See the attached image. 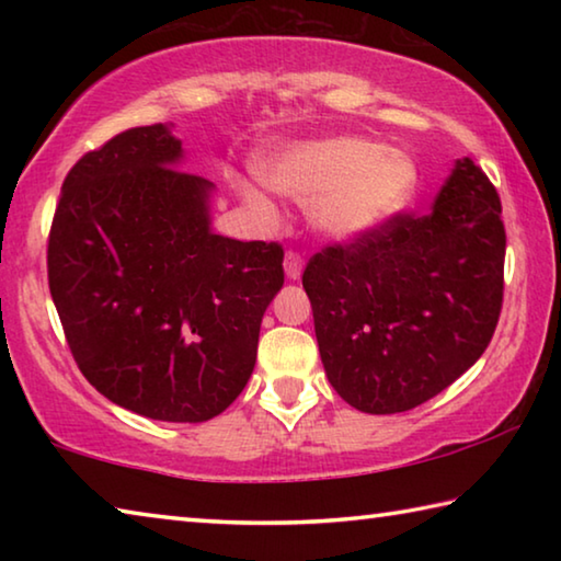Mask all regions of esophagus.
Returning <instances> with one entry per match:
<instances>
[{
    "instance_id": "obj_1",
    "label": "esophagus",
    "mask_w": 561,
    "mask_h": 561,
    "mask_svg": "<svg viewBox=\"0 0 561 561\" xmlns=\"http://www.w3.org/2000/svg\"><path fill=\"white\" fill-rule=\"evenodd\" d=\"M301 270H304V257L299 252L284 254V272H287V279H299Z\"/></svg>"
}]
</instances>
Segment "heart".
<instances>
[{"instance_id": "1", "label": "heart", "mask_w": 561, "mask_h": 561, "mask_svg": "<svg viewBox=\"0 0 561 561\" xmlns=\"http://www.w3.org/2000/svg\"><path fill=\"white\" fill-rule=\"evenodd\" d=\"M264 180L291 201L311 203L317 230L346 242L376 230L411 201L415 165L374 140L341 136L284 150L264 165ZM240 195L262 220H274V207L257 187L242 185Z\"/></svg>"}]
</instances>
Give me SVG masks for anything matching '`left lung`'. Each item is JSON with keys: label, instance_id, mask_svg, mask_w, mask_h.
I'll use <instances>...</instances> for the list:
<instances>
[{"label": "left lung", "instance_id": "left-lung-1", "mask_svg": "<svg viewBox=\"0 0 561 561\" xmlns=\"http://www.w3.org/2000/svg\"><path fill=\"white\" fill-rule=\"evenodd\" d=\"M495 185L455 160L428 215L398 213L304 270L329 383L356 411L431 401L488 348L502 309L505 225Z\"/></svg>", "mask_w": 561, "mask_h": 561}]
</instances>
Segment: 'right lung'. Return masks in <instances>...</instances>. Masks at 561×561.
<instances>
[{
  "mask_svg": "<svg viewBox=\"0 0 561 561\" xmlns=\"http://www.w3.org/2000/svg\"><path fill=\"white\" fill-rule=\"evenodd\" d=\"M180 160L163 123L83 156L61 185L46 264L87 381L138 415L203 423L250 381L284 250L215 234V185Z\"/></svg>",
  "mask_w": 561,
  "mask_h": 561,
  "instance_id": "1",
  "label": "right lung"
}]
</instances>
